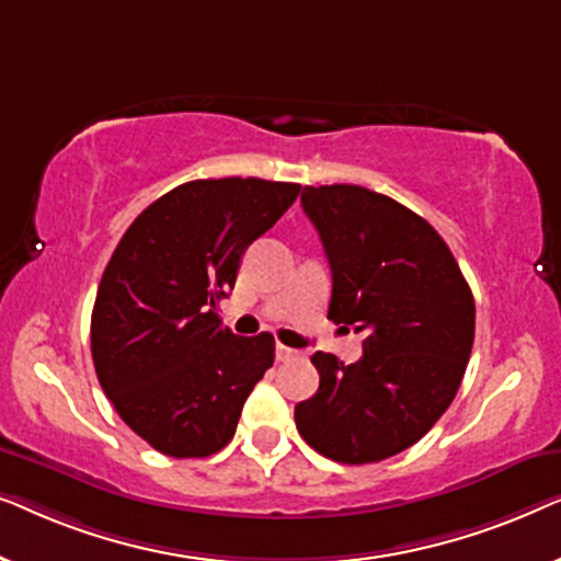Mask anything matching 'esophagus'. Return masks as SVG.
I'll return each mask as SVG.
<instances>
[{"instance_id": "34e87169", "label": "esophagus", "mask_w": 561, "mask_h": 561, "mask_svg": "<svg viewBox=\"0 0 561 561\" xmlns=\"http://www.w3.org/2000/svg\"><path fill=\"white\" fill-rule=\"evenodd\" d=\"M294 357H298V350H294V347H286V344H275V359H278V363H288V359H294Z\"/></svg>"}]
</instances>
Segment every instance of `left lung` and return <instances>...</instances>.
<instances>
[{
    "label": "left lung",
    "mask_w": 561,
    "mask_h": 561,
    "mask_svg": "<svg viewBox=\"0 0 561 561\" xmlns=\"http://www.w3.org/2000/svg\"><path fill=\"white\" fill-rule=\"evenodd\" d=\"M301 206L332 267L327 317L363 334V357H311L319 390L296 405L304 442L334 462H380L416 444L455 401L474 298L439 232L363 186H306Z\"/></svg>",
    "instance_id": "1"
}]
</instances>
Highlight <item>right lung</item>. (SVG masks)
<instances>
[{"mask_svg":"<svg viewBox=\"0 0 561 561\" xmlns=\"http://www.w3.org/2000/svg\"><path fill=\"white\" fill-rule=\"evenodd\" d=\"M298 191L263 179L188 181L152 202L112 252L91 313V357L106 398L152 449L209 457L234 436L275 340L232 334L217 301Z\"/></svg>","mask_w":561,"mask_h":561,"instance_id":"obj_1","label":"right lung"}]
</instances>
